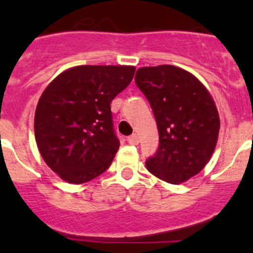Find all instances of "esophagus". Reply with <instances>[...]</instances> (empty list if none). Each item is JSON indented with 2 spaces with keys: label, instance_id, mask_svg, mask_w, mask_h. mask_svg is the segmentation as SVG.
Wrapping results in <instances>:
<instances>
[{
  "label": "esophagus",
  "instance_id": "34e87169",
  "mask_svg": "<svg viewBox=\"0 0 253 253\" xmlns=\"http://www.w3.org/2000/svg\"><path fill=\"white\" fill-rule=\"evenodd\" d=\"M127 142H128L129 144L137 145V144H138V143H139V137L137 136L136 133H134V134H132V136L127 137Z\"/></svg>",
  "mask_w": 253,
  "mask_h": 253
}]
</instances>
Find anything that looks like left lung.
<instances>
[{"mask_svg": "<svg viewBox=\"0 0 253 253\" xmlns=\"http://www.w3.org/2000/svg\"><path fill=\"white\" fill-rule=\"evenodd\" d=\"M137 86L154 112L159 148L148 171L178 185L197 175L213 155L220 120L208 89L188 71L171 65L141 67Z\"/></svg>", "mask_w": 253, "mask_h": 253, "instance_id": "left-lung-1", "label": "left lung"}]
</instances>
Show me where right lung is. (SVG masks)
<instances>
[{
    "label": "right lung",
    "instance_id": "right-lung-1",
    "mask_svg": "<svg viewBox=\"0 0 253 253\" xmlns=\"http://www.w3.org/2000/svg\"><path fill=\"white\" fill-rule=\"evenodd\" d=\"M134 72V66H76L42 91L35 110V141L47 167L63 181L88 182L110 167L120 147L110 104Z\"/></svg>",
    "mask_w": 253,
    "mask_h": 253
}]
</instances>
